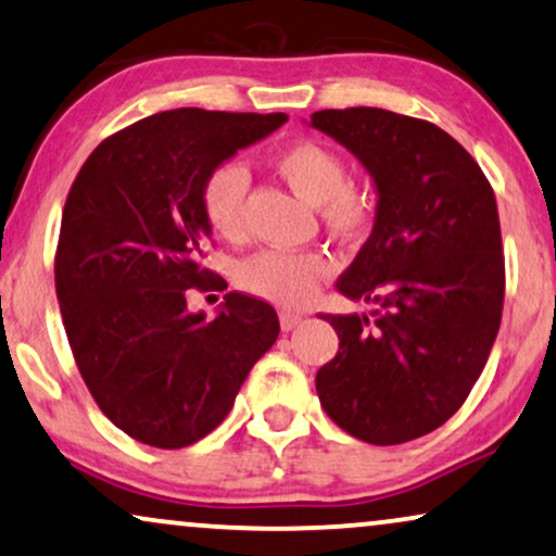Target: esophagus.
Returning <instances> with one entry per match:
<instances>
[{"label":"esophagus","mask_w":556,"mask_h":556,"mask_svg":"<svg viewBox=\"0 0 556 556\" xmlns=\"http://www.w3.org/2000/svg\"><path fill=\"white\" fill-rule=\"evenodd\" d=\"M301 314H295V311H280V329L283 331H291L295 326L301 324Z\"/></svg>","instance_id":"1"}]
</instances>
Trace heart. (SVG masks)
I'll use <instances>...</instances> for the list:
<instances>
[{"instance_id": "heart-1", "label": "heart", "mask_w": 556, "mask_h": 556, "mask_svg": "<svg viewBox=\"0 0 556 556\" xmlns=\"http://www.w3.org/2000/svg\"><path fill=\"white\" fill-rule=\"evenodd\" d=\"M273 169L311 204L331 232L354 238L369 225L375 202L367 189L349 185L344 159L321 141L301 139L276 151ZM248 172L240 164H217L202 181L200 204L212 232L225 240H240L245 232ZM333 261L324 250H261L238 265V283L253 295L280 306H301L316 293Z\"/></svg>"}]
</instances>
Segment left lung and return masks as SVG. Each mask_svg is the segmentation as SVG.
Returning a JSON list of instances; mask_svg holds the SVG:
<instances>
[{
  "mask_svg": "<svg viewBox=\"0 0 556 556\" xmlns=\"http://www.w3.org/2000/svg\"><path fill=\"white\" fill-rule=\"evenodd\" d=\"M311 126L359 156L379 192L375 230L337 280L377 308L321 314L339 352L318 369V400L364 443H407L458 413L496 341L506 291L496 197L430 121L359 105L311 113Z\"/></svg>",
  "mask_w": 556,
  "mask_h": 556,
  "instance_id": "8db88e82",
  "label": "left lung"
}]
</instances>
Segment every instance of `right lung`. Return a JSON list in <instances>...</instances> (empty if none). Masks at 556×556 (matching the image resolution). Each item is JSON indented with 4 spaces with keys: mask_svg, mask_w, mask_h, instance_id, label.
I'll use <instances>...</instances> for the list:
<instances>
[{
    "mask_svg": "<svg viewBox=\"0 0 556 556\" xmlns=\"http://www.w3.org/2000/svg\"><path fill=\"white\" fill-rule=\"evenodd\" d=\"M286 113L162 111L111 134L67 192L55 293L73 359L101 413L139 443L187 447L232 409L278 339L276 308L225 293L223 314H189L192 291H225L204 265L200 189Z\"/></svg>",
    "mask_w": 556,
    "mask_h": 556,
    "instance_id": "obj_1",
    "label": "right lung"
}]
</instances>
